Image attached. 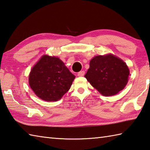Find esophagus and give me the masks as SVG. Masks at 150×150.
I'll list each match as a JSON object with an SVG mask.
<instances>
[{
  "mask_svg": "<svg viewBox=\"0 0 150 150\" xmlns=\"http://www.w3.org/2000/svg\"><path fill=\"white\" fill-rule=\"evenodd\" d=\"M84 74H85V72L83 71V70H81V71L79 72L78 73V76H83Z\"/></svg>",
  "mask_w": 150,
  "mask_h": 150,
  "instance_id": "34e87169",
  "label": "esophagus"
}]
</instances>
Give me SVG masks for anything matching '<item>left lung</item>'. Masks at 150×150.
<instances>
[{
	"instance_id": "left-lung-1",
	"label": "left lung",
	"mask_w": 150,
	"mask_h": 150,
	"mask_svg": "<svg viewBox=\"0 0 150 150\" xmlns=\"http://www.w3.org/2000/svg\"><path fill=\"white\" fill-rule=\"evenodd\" d=\"M129 69L121 59L112 54L97 55L89 63L85 75L91 86L104 96H112L124 89Z\"/></svg>"
}]
</instances>
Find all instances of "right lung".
<instances>
[{"label": "right lung", "instance_id": "obj_1", "mask_svg": "<svg viewBox=\"0 0 150 150\" xmlns=\"http://www.w3.org/2000/svg\"><path fill=\"white\" fill-rule=\"evenodd\" d=\"M74 78L59 57L44 55L30 70L29 83L41 99L57 101L70 89Z\"/></svg>", "mask_w": 150, "mask_h": 150}]
</instances>
